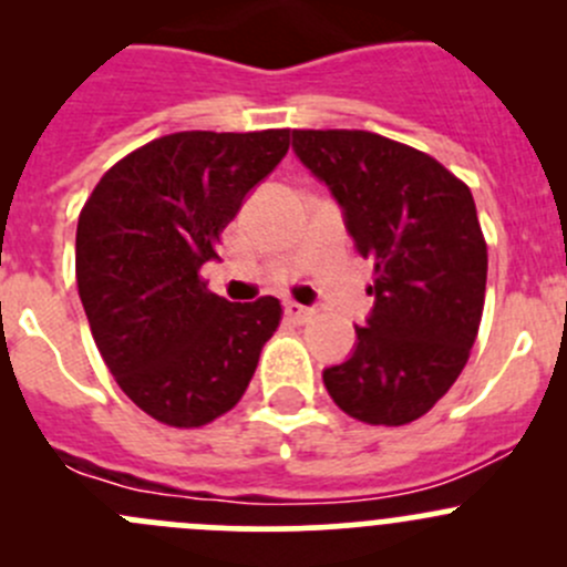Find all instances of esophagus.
Returning a JSON list of instances; mask_svg holds the SVG:
<instances>
[{"instance_id": "1", "label": "esophagus", "mask_w": 567, "mask_h": 567, "mask_svg": "<svg viewBox=\"0 0 567 567\" xmlns=\"http://www.w3.org/2000/svg\"><path fill=\"white\" fill-rule=\"evenodd\" d=\"M285 316L293 320V323H310V320L316 318V310L299 305V301H288V305H285Z\"/></svg>"}]
</instances>
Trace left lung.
<instances>
[{
  "mask_svg": "<svg viewBox=\"0 0 567 567\" xmlns=\"http://www.w3.org/2000/svg\"><path fill=\"white\" fill-rule=\"evenodd\" d=\"M296 156L346 210L375 266L368 326L351 359L323 370L331 400L368 425H409L466 368L485 305L488 247L461 177L370 131L296 128Z\"/></svg>",
  "mask_w": 567,
  "mask_h": 567,
  "instance_id": "left-lung-1",
  "label": "left lung"
}]
</instances>
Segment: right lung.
<instances>
[{
  "label": "right lung",
  "mask_w": 567,
  "mask_h": 567,
  "mask_svg": "<svg viewBox=\"0 0 567 567\" xmlns=\"http://www.w3.org/2000/svg\"><path fill=\"white\" fill-rule=\"evenodd\" d=\"M290 128L177 131L136 147L84 203L76 285L109 373L145 414L203 427L247 392L282 305H230L199 268L251 186L288 153Z\"/></svg>",
  "instance_id": "right-lung-1"
}]
</instances>
